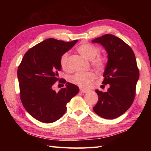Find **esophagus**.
I'll return each instance as SVG.
<instances>
[{"instance_id": "obj_1", "label": "esophagus", "mask_w": 151, "mask_h": 151, "mask_svg": "<svg viewBox=\"0 0 151 151\" xmlns=\"http://www.w3.org/2000/svg\"><path fill=\"white\" fill-rule=\"evenodd\" d=\"M80 91L82 93H86L88 92V90H86V89H83V88H80Z\"/></svg>"}]
</instances>
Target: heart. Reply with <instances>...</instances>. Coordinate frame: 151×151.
<instances>
[{
  "instance_id": "obj_1",
  "label": "heart",
  "mask_w": 151,
  "mask_h": 151,
  "mask_svg": "<svg viewBox=\"0 0 151 151\" xmlns=\"http://www.w3.org/2000/svg\"><path fill=\"white\" fill-rule=\"evenodd\" d=\"M77 50L81 55L86 59L91 60L92 65L98 70H102L104 68L106 63L105 58L98 56L100 52V49L88 43H84L78 47ZM68 54L67 52L64 53L60 58V65L64 70L68 69ZM95 78V75L92 72L88 73H76L75 75L70 76L69 81L70 83L78 85L81 87H87L91 82Z\"/></svg>"
}]
</instances>
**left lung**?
<instances>
[{
    "mask_svg": "<svg viewBox=\"0 0 151 151\" xmlns=\"http://www.w3.org/2000/svg\"><path fill=\"white\" fill-rule=\"evenodd\" d=\"M92 42L101 45L107 53L108 60L102 83L110 85L105 93L95 91L99 101L93 110L102 118L115 119L124 114L134 101L139 78L136 58L129 45L112 35H103Z\"/></svg>",
    "mask_w": 151,
    "mask_h": 151,
    "instance_id": "obj_1",
    "label": "left lung"
}]
</instances>
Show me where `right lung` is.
Here are the masks:
<instances>
[{"label": "right lung", "instance_id": "obj_1", "mask_svg": "<svg viewBox=\"0 0 151 151\" xmlns=\"http://www.w3.org/2000/svg\"><path fill=\"white\" fill-rule=\"evenodd\" d=\"M77 41L47 39L24 55L17 71L20 99L27 111L38 121H57L65 113L66 104L78 93V86L70 83L58 93L52 89L61 70L60 57Z\"/></svg>", "mask_w": 151, "mask_h": 151}]
</instances>
